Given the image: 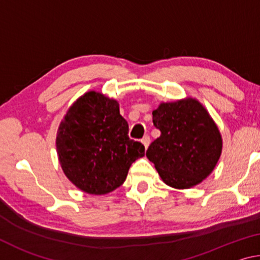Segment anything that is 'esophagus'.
Wrapping results in <instances>:
<instances>
[{"label": "esophagus", "instance_id": "obj_1", "mask_svg": "<svg viewBox=\"0 0 260 260\" xmlns=\"http://www.w3.org/2000/svg\"><path fill=\"white\" fill-rule=\"evenodd\" d=\"M141 142H142V144L144 146V148H148L149 147V144H150V138H149V135H146L144 136V138L142 139V141H141Z\"/></svg>", "mask_w": 260, "mask_h": 260}]
</instances>
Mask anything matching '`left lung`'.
Segmentation results:
<instances>
[{
    "label": "left lung",
    "instance_id": "8db88e82",
    "mask_svg": "<svg viewBox=\"0 0 260 260\" xmlns=\"http://www.w3.org/2000/svg\"><path fill=\"white\" fill-rule=\"evenodd\" d=\"M160 136L149 146L148 159L164 183L189 189L212 173L222 151V138L199 100L186 98L161 102L152 111Z\"/></svg>",
    "mask_w": 260,
    "mask_h": 260
}]
</instances>
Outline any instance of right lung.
<instances>
[{
  "label": "right lung",
  "instance_id": "obj_1",
  "mask_svg": "<svg viewBox=\"0 0 260 260\" xmlns=\"http://www.w3.org/2000/svg\"><path fill=\"white\" fill-rule=\"evenodd\" d=\"M64 174L90 195H105L125 182L131 165L144 156L142 143L128 138L119 102L89 90L69 108L56 136Z\"/></svg>",
  "mask_w": 260,
  "mask_h": 260
}]
</instances>
